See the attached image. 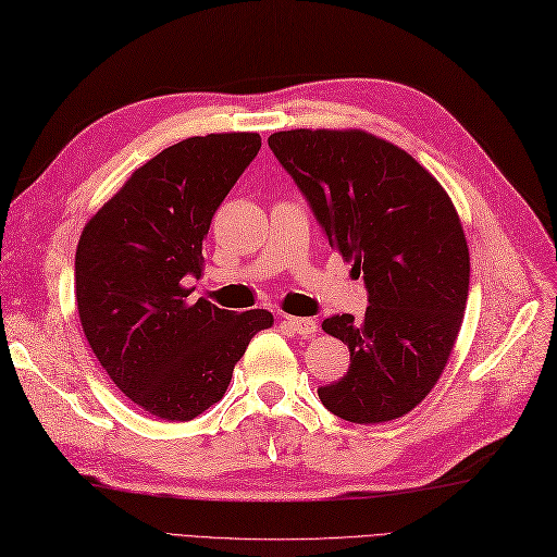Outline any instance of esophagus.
Instances as JSON below:
<instances>
[{
  "label": "esophagus",
  "instance_id": "1",
  "mask_svg": "<svg viewBox=\"0 0 557 557\" xmlns=\"http://www.w3.org/2000/svg\"><path fill=\"white\" fill-rule=\"evenodd\" d=\"M285 325H288L295 335L299 337H313L319 333V323L313 319H305V315H285Z\"/></svg>",
  "mask_w": 557,
  "mask_h": 557
}]
</instances>
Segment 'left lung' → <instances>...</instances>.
Listing matches in <instances>:
<instances>
[{"instance_id": "obj_1", "label": "left lung", "mask_w": 557, "mask_h": 557, "mask_svg": "<svg viewBox=\"0 0 557 557\" xmlns=\"http://www.w3.org/2000/svg\"><path fill=\"white\" fill-rule=\"evenodd\" d=\"M269 147L368 290L363 319L323 321L351 363L319 388L321 403L354 424L408 414L438 382L469 297V248L453 201L422 163L366 131H281Z\"/></svg>"}]
</instances>
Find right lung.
Returning <instances> with one entry per match:
<instances>
[{
    "mask_svg": "<svg viewBox=\"0 0 557 557\" xmlns=\"http://www.w3.org/2000/svg\"><path fill=\"white\" fill-rule=\"evenodd\" d=\"M258 133H210L171 145L135 171L86 224L77 258L84 335L110 380L149 414L189 422L230 386L236 360L274 315L197 299L203 236L258 157Z\"/></svg>",
    "mask_w": 557,
    "mask_h": 557,
    "instance_id": "obj_1",
    "label": "right lung"
}]
</instances>
